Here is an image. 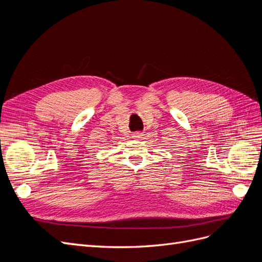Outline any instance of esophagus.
<instances>
[{
    "label": "esophagus",
    "instance_id": "34e87169",
    "mask_svg": "<svg viewBox=\"0 0 262 262\" xmlns=\"http://www.w3.org/2000/svg\"><path fill=\"white\" fill-rule=\"evenodd\" d=\"M143 137V134L142 133H139V132H137V133H135L133 135V138L134 139H139V138H142Z\"/></svg>",
    "mask_w": 262,
    "mask_h": 262
}]
</instances>
